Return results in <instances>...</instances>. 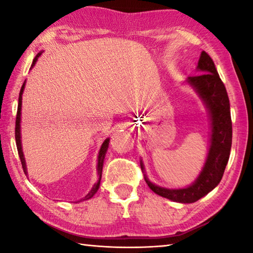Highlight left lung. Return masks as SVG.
Here are the masks:
<instances>
[{
  "label": "left lung",
  "instance_id": "8db88e82",
  "mask_svg": "<svg viewBox=\"0 0 253 253\" xmlns=\"http://www.w3.org/2000/svg\"><path fill=\"white\" fill-rule=\"evenodd\" d=\"M199 75L188 77L186 83L194 89L208 108L211 121V138L207 161L198 178L184 188H165L152 183L149 188L158 195L179 203H193L211 192L223 176L232 145V122L228 92L211 57L202 51L198 63ZM144 172V164L140 162Z\"/></svg>",
  "mask_w": 253,
  "mask_h": 253
}]
</instances>
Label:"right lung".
<instances>
[{"mask_svg":"<svg viewBox=\"0 0 253 253\" xmlns=\"http://www.w3.org/2000/svg\"><path fill=\"white\" fill-rule=\"evenodd\" d=\"M42 52H39L37 55L36 58L33 59V62H32V66L36 65V62L38 61V58L40 57ZM24 87H25V81L22 84V87H21V90H20V95H19V104H18V113H16V121H15V142H16V148H18V153H19V156H20V160H21V164H22V168H23V172L25 173V175H28L27 172V165H25V160H24V155H23V152H22V144H21V127H20V123H21V107H22V93L24 90ZM108 145H109V138L105 139V142L102 143L101 147H100V151H99V155H98V163H97V172H98V182L95 184V185L92 186V188L90 191H89V193L84 196V199H81L78 202H81V201H85V200H89L91 199L93 195L97 193L98 188L100 186V179H101V173H102V165H104V160H105V155L107 153V149H108Z\"/></svg>","mask_w":253,"mask_h":253,"instance_id":"add662e5","label":"right lung"}]
</instances>
